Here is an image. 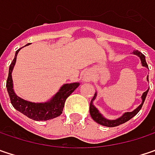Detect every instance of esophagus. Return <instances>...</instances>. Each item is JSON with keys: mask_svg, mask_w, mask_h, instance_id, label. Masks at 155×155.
I'll list each match as a JSON object with an SVG mask.
<instances>
[{"mask_svg": "<svg viewBox=\"0 0 155 155\" xmlns=\"http://www.w3.org/2000/svg\"><path fill=\"white\" fill-rule=\"evenodd\" d=\"M85 81H90V79L89 78H85Z\"/></svg>", "mask_w": 155, "mask_h": 155, "instance_id": "obj_1", "label": "esophagus"}]
</instances>
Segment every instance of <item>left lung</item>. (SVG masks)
<instances>
[{
    "instance_id": "obj_1",
    "label": "left lung",
    "mask_w": 155,
    "mask_h": 155,
    "mask_svg": "<svg viewBox=\"0 0 155 155\" xmlns=\"http://www.w3.org/2000/svg\"><path fill=\"white\" fill-rule=\"evenodd\" d=\"M133 53L134 54H136V55H137V56L140 58L143 66L148 67L147 61H146V58H145V56H144L140 51H138V50H134ZM148 91H149V89H148L147 91H145L143 93V95H142V104L138 106L137 109H135L133 112H130V113H125L120 118H119V119L117 120H109L105 119V118L98 113L97 109L92 105V101L95 99V97H96V96H97L96 93H95V95H94L92 100L91 101V104H90V113H91V115L92 119L94 120L96 122H97L98 124L103 125V126H106V127H115V126H119L120 124H122V123L128 121L129 120L131 119L132 117H134V116L140 111V109L142 108V106H143V104H144V102H145V99H146V97H147Z\"/></svg>"
}]
</instances>
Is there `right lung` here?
<instances>
[{"label":"right lung","mask_w":155,"mask_h":155,"mask_svg":"<svg viewBox=\"0 0 155 155\" xmlns=\"http://www.w3.org/2000/svg\"><path fill=\"white\" fill-rule=\"evenodd\" d=\"M27 45L28 44H26L25 46ZM20 49L16 51L15 58L9 65L8 76L7 82H6L8 93L12 106L18 112L22 113L28 118L35 120H48L53 119V118L59 116L63 112V108L64 106V102L66 98L74 91V90L80 84L78 82L64 84L63 87H61L59 91L55 95V97L47 103H32V102H28L26 100H24L20 97H18L13 91L11 73L16 63L17 55Z\"/></svg>","instance_id":"1"}]
</instances>
